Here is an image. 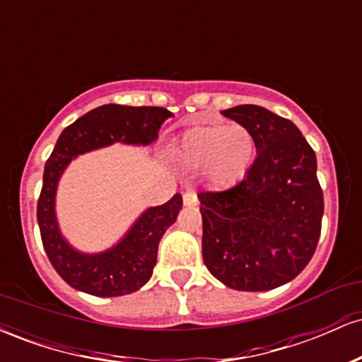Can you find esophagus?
Masks as SVG:
<instances>
[{"label": "esophagus", "instance_id": "1", "mask_svg": "<svg viewBox=\"0 0 362 362\" xmlns=\"http://www.w3.org/2000/svg\"><path fill=\"white\" fill-rule=\"evenodd\" d=\"M184 204L189 207L197 204V194H195L194 190H187V192L184 194Z\"/></svg>", "mask_w": 362, "mask_h": 362}]
</instances>
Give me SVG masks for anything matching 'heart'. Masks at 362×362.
Instances as JSON below:
<instances>
[{
  "instance_id": "1",
  "label": "heart",
  "mask_w": 362,
  "mask_h": 362,
  "mask_svg": "<svg viewBox=\"0 0 362 362\" xmlns=\"http://www.w3.org/2000/svg\"><path fill=\"white\" fill-rule=\"evenodd\" d=\"M173 161L189 170H201L211 189H233L247 178L255 163L257 141L240 124H211L187 129L170 148Z\"/></svg>"
}]
</instances>
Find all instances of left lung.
I'll return each instance as SVG.
<instances>
[{
  "label": "left lung",
  "mask_w": 362,
  "mask_h": 362,
  "mask_svg": "<svg viewBox=\"0 0 362 362\" xmlns=\"http://www.w3.org/2000/svg\"><path fill=\"white\" fill-rule=\"evenodd\" d=\"M224 117L250 129L255 163L224 192L199 194L202 259L226 288L269 291L308 265L323 218L317 156L289 119L259 105H236Z\"/></svg>",
  "instance_id": "8db88e82"
}]
</instances>
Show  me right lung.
Returning a JSON list of instances; mask_svg holds the SVG:
<instances>
[{
  "label": "right lung",
  "mask_w": 362,
  "mask_h": 362,
  "mask_svg": "<svg viewBox=\"0 0 362 362\" xmlns=\"http://www.w3.org/2000/svg\"><path fill=\"white\" fill-rule=\"evenodd\" d=\"M161 107H127L107 103L90 110L61 132L44 168L37 221L44 250L56 272L71 288L98 298L131 294L151 279L158 245L177 221L182 195L161 206L146 207L112 247L100 252L74 248L62 235L56 213L57 185L73 160L85 153L112 146H148L158 139L161 124L170 117Z\"/></svg>",
  "instance_id": "obj_1"
}]
</instances>
